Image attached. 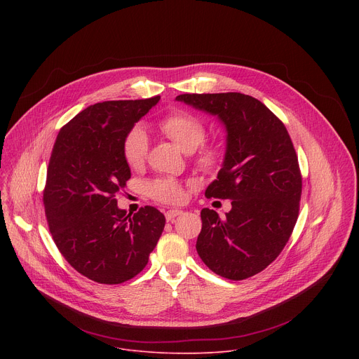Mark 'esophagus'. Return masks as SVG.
I'll use <instances>...</instances> for the list:
<instances>
[{
  "label": "esophagus",
  "instance_id": "obj_1",
  "mask_svg": "<svg viewBox=\"0 0 359 359\" xmlns=\"http://www.w3.org/2000/svg\"><path fill=\"white\" fill-rule=\"evenodd\" d=\"M182 213H183L182 210H168V212L165 213V216H166V220H168V222H172L175 217L180 216Z\"/></svg>",
  "mask_w": 359,
  "mask_h": 359
}]
</instances>
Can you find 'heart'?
Returning a JSON list of instances; mask_svg holds the SVG:
<instances>
[{
	"instance_id": "obj_1",
	"label": "heart",
	"mask_w": 359,
	"mask_h": 359,
	"mask_svg": "<svg viewBox=\"0 0 359 359\" xmlns=\"http://www.w3.org/2000/svg\"><path fill=\"white\" fill-rule=\"evenodd\" d=\"M159 128L184 153L194 151L196 147L203 143L204 137H206V126H204V123L198 118L183 111H177L162 118L159 122ZM146 153V132L140 125H136L126 133L123 139V159L132 169H135L143 163ZM196 161L200 168L212 170L219 166L222 161V153L216 146H201L197 149ZM147 193L155 200L168 204H176L183 200L182 184L177 180L169 177H161L149 182Z\"/></svg>"
}]
</instances>
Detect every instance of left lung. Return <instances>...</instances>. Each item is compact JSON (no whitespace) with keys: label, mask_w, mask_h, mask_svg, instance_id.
Here are the masks:
<instances>
[{"label":"left lung","mask_w":359,"mask_h":359,"mask_svg":"<svg viewBox=\"0 0 359 359\" xmlns=\"http://www.w3.org/2000/svg\"><path fill=\"white\" fill-rule=\"evenodd\" d=\"M224 125L226 155L208 197L230 198L220 219L203 209L196 250L213 273L244 280L271 264L297 223L302 180L298 158L284 123L252 96L184 93L176 96Z\"/></svg>","instance_id":"8db88e82"}]
</instances>
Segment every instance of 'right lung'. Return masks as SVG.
<instances>
[{
  "label": "right lung",
  "instance_id": "obj_1",
  "mask_svg": "<svg viewBox=\"0 0 359 359\" xmlns=\"http://www.w3.org/2000/svg\"><path fill=\"white\" fill-rule=\"evenodd\" d=\"M159 99L90 105L54 143L43 190L49 231L65 260L92 281L121 284L137 276L165 229L158 209L144 206L130 216L115 198L130 179L123 139Z\"/></svg>",
  "mask_w": 359,
  "mask_h": 359
}]
</instances>
